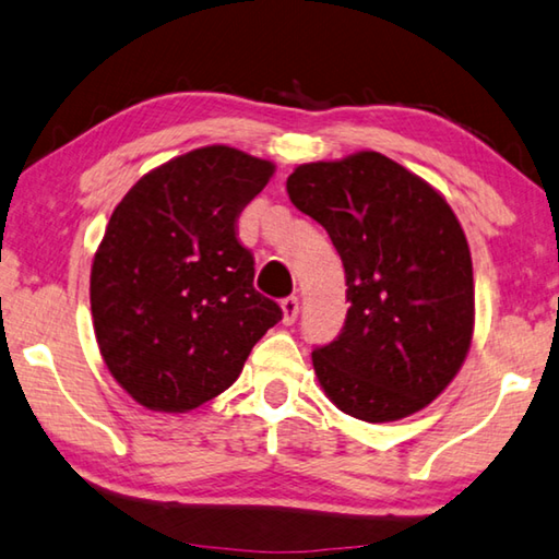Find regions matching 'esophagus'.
I'll use <instances>...</instances> for the list:
<instances>
[{
	"mask_svg": "<svg viewBox=\"0 0 559 559\" xmlns=\"http://www.w3.org/2000/svg\"><path fill=\"white\" fill-rule=\"evenodd\" d=\"M299 317V299L297 297H287L282 301V321H285L287 326H292Z\"/></svg>",
	"mask_w": 559,
	"mask_h": 559,
	"instance_id": "1",
	"label": "esophagus"
}]
</instances>
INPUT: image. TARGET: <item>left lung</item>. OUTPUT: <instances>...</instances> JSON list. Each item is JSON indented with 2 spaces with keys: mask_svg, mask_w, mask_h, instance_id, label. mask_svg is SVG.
<instances>
[{
  "mask_svg": "<svg viewBox=\"0 0 559 559\" xmlns=\"http://www.w3.org/2000/svg\"><path fill=\"white\" fill-rule=\"evenodd\" d=\"M287 193L324 225L346 270V326L311 354L321 390L364 423L419 413L474 336L472 252L452 205L380 152L299 164Z\"/></svg>",
  "mask_w": 559,
  "mask_h": 559,
  "instance_id": "1",
  "label": "left lung"
}]
</instances>
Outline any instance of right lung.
<instances>
[{"label":"right lung","instance_id":"obj_1","mask_svg":"<svg viewBox=\"0 0 559 559\" xmlns=\"http://www.w3.org/2000/svg\"><path fill=\"white\" fill-rule=\"evenodd\" d=\"M272 174L235 146H201L144 174L112 211L91 270L93 329L110 376L152 413L228 390L282 319L235 238Z\"/></svg>","mask_w":559,"mask_h":559}]
</instances>
